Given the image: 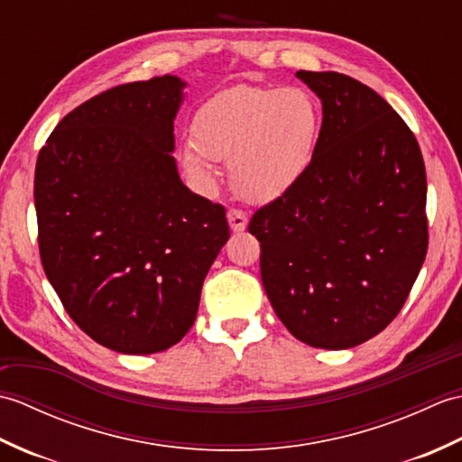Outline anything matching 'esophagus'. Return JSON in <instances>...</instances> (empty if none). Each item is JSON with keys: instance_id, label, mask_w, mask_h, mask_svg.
I'll return each mask as SVG.
<instances>
[{"instance_id": "esophagus-1", "label": "esophagus", "mask_w": 462, "mask_h": 462, "mask_svg": "<svg viewBox=\"0 0 462 462\" xmlns=\"http://www.w3.org/2000/svg\"><path fill=\"white\" fill-rule=\"evenodd\" d=\"M228 222L232 232H244L248 226V216L242 210H228Z\"/></svg>"}]
</instances>
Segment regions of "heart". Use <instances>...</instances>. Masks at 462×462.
<instances>
[{
    "label": "heart",
    "mask_w": 462,
    "mask_h": 462,
    "mask_svg": "<svg viewBox=\"0 0 462 462\" xmlns=\"http://www.w3.org/2000/svg\"><path fill=\"white\" fill-rule=\"evenodd\" d=\"M319 136V109L298 87L238 85L210 97L192 119L180 161L204 189L230 162L234 189L250 202H272L308 174Z\"/></svg>",
    "instance_id": "1"
}]
</instances>
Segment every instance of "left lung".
<instances>
[{
  "label": "left lung",
  "mask_w": 462,
  "mask_h": 462,
  "mask_svg": "<svg viewBox=\"0 0 462 462\" xmlns=\"http://www.w3.org/2000/svg\"><path fill=\"white\" fill-rule=\"evenodd\" d=\"M321 101L308 174L252 216L260 273L293 337L349 349L403 308L429 246L415 134L383 97L336 71H298Z\"/></svg>",
  "instance_id": "8db88e82"
}]
</instances>
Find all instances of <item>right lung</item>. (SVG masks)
<instances>
[{
	"mask_svg": "<svg viewBox=\"0 0 462 462\" xmlns=\"http://www.w3.org/2000/svg\"><path fill=\"white\" fill-rule=\"evenodd\" d=\"M186 83L113 87L69 113L35 164L39 254L71 319L103 347L149 356L192 328L226 210L182 184L174 119Z\"/></svg>",
	"mask_w": 462,
	"mask_h": 462,
	"instance_id": "1",
	"label": "right lung"
}]
</instances>
